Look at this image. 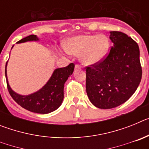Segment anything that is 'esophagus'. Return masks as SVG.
Segmentation results:
<instances>
[{
	"label": "esophagus",
	"instance_id": "esophagus-1",
	"mask_svg": "<svg viewBox=\"0 0 149 149\" xmlns=\"http://www.w3.org/2000/svg\"><path fill=\"white\" fill-rule=\"evenodd\" d=\"M75 68L76 69H80V68H81V66L79 64H76L75 65Z\"/></svg>",
	"mask_w": 149,
	"mask_h": 149
}]
</instances>
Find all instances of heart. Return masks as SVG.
<instances>
[{
  "label": "heart",
  "instance_id": "obj_1",
  "mask_svg": "<svg viewBox=\"0 0 149 149\" xmlns=\"http://www.w3.org/2000/svg\"><path fill=\"white\" fill-rule=\"evenodd\" d=\"M110 49V40L104 35H78L65 43V50L79 55L84 65H92L104 60Z\"/></svg>",
  "mask_w": 149,
  "mask_h": 149
}]
</instances>
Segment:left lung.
<instances>
[{
  "instance_id": "left-lung-1",
  "label": "left lung",
  "mask_w": 149,
  "mask_h": 149,
  "mask_svg": "<svg viewBox=\"0 0 149 149\" xmlns=\"http://www.w3.org/2000/svg\"><path fill=\"white\" fill-rule=\"evenodd\" d=\"M113 43L108 54L86 67V89L89 101L100 109H111L125 103L137 89L142 78L137 43L124 33L110 32Z\"/></svg>"
}]
</instances>
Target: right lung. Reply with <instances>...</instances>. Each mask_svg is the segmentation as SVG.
Masks as SVG:
<instances>
[{"instance_id": "1", "label": "right lung", "mask_w": 149, "mask_h": 149, "mask_svg": "<svg viewBox=\"0 0 149 149\" xmlns=\"http://www.w3.org/2000/svg\"><path fill=\"white\" fill-rule=\"evenodd\" d=\"M38 40L39 39L36 35H30L19 40L17 43ZM6 65L7 63H6L5 68V76L8 91L12 98L23 108L33 113L41 114L49 113L59 108L64 98V84L67 81L68 77L72 75L74 68V64L72 63L64 68H56L54 71L49 81L42 89L33 94L22 95L15 93L8 84Z\"/></svg>"}]
</instances>
